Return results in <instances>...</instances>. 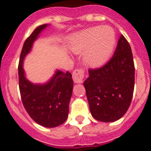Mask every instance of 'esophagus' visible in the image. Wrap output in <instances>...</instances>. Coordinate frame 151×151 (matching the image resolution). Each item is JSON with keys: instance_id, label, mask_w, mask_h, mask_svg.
<instances>
[{"instance_id": "esophagus-1", "label": "esophagus", "mask_w": 151, "mask_h": 151, "mask_svg": "<svg viewBox=\"0 0 151 151\" xmlns=\"http://www.w3.org/2000/svg\"><path fill=\"white\" fill-rule=\"evenodd\" d=\"M85 76V72L83 68H76L73 71V78L76 83H82Z\"/></svg>"}]
</instances>
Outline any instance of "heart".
Here are the masks:
<instances>
[{"label": "heart", "instance_id": "obj_1", "mask_svg": "<svg viewBox=\"0 0 151 151\" xmlns=\"http://www.w3.org/2000/svg\"><path fill=\"white\" fill-rule=\"evenodd\" d=\"M116 43L113 29L109 26L93 27L75 34L69 41V48L74 53H85V61L93 67L103 65L109 59Z\"/></svg>", "mask_w": 151, "mask_h": 151}]
</instances>
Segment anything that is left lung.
<instances>
[{
	"label": "left lung",
	"mask_w": 151,
	"mask_h": 151,
	"mask_svg": "<svg viewBox=\"0 0 151 151\" xmlns=\"http://www.w3.org/2000/svg\"><path fill=\"white\" fill-rule=\"evenodd\" d=\"M83 85L91 114L101 122H114L129 109L134 89V58L130 45L120 35L113 55L106 64L89 68Z\"/></svg>",
	"instance_id": "8db88e82"
}]
</instances>
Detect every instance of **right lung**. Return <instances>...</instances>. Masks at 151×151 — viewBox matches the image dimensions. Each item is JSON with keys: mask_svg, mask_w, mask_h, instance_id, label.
Wrapping results in <instances>:
<instances>
[{"mask_svg": "<svg viewBox=\"0 0 151 151\" xmlns=\"http://www.w3.org/2000/svg\"><path fill=\"white\" fill-rule=\"evenodd\" d=\"M47 26L46 24L38 26L24 43L18 64V81L22 103L28 115L38 124L49 128L61 125L68 117L73 88L72 75L68 71L57 70L48 83L35 85L25 78L22 66L33 42Z\"/></svg>", "mask_w": 151, "mask_h": 151, "instance_id": "add662e5", "label": "right lung"}]
</instances>
